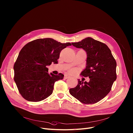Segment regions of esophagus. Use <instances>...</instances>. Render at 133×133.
<instances>
[{
    "mask_svg": "<svg viewBox=\"0 0 133 133\" xmlns=\"http://www.w3.org/2000/svg\"><path fill=\"white\" fill-rule=\"evenodd\" d=\"M69 77H70V76L69 75H68L67 74H65L64 75V78L65 79H67V78H68Z\"/></svg>",
    "mask_w": 133,
    "mask_h": 133,
    "instance_id": "1",
    "label": "esophagus"
}]
</instances>
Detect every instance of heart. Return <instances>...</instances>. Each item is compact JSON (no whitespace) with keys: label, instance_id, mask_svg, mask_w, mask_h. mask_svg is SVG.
<instances>
[{"label":"heart","instance_id":"heart-1","mask_svg":"<svg viewBox=\"0 0 133 133\" xmlns=\"http://www.w3.org/2000/svg\"><path fill=\"white\" fill-rule=\"evenodd\" d=\"M75 70H74V69H71V70H70V71L71 72V73H74V72H75Z\"/></svg>","mask_w":133,"mask_h":133}]
</instances>
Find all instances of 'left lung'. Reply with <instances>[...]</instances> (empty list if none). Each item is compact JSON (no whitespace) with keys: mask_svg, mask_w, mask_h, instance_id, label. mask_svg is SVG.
<instances>
[{"mask_svg":"<svg viewBox=\"0 0 133 133\" xmlns=\"http://www.w3.org/2000/svg\"><path fill=\"white\" fill-rule=\"evenodd\" d=\"M71 44L82 48L87 54L86 68L81 75L89 77L90 81L83 82L78 79L77 85L69 89L70 94L83 103H95L111 91L117 78L116 60L105 44L92 38Z\"/></svg>","mask_w":133,"mask_h":133,"instance_id":"left-lung-1","label":"left lung"}]
</instances>
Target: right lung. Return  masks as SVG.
Returning <instances> with one entry per match:
<instances>
[{"mask_svg":"<svg viewBox=\"0 0 133 133\" xmlns=\"http://www.w3.org/2000/svg\"><path fill=\"white\" fill-rule=\"evenodd\" d=\"M71 45L44 38L34 40L23 47L14 64V79L24 99L39 102L52 93L55 82L63 79L64 75L49 74L46 66L57 64L61 51Z\"/></svg>","mask_w":133,"mask_h":133,"instance_id":"add662e5","label":"right lung"}]
</instances>
